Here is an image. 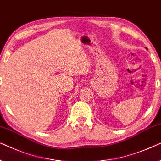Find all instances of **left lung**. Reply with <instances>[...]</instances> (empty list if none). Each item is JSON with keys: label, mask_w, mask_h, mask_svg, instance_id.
I'll use <instances>...</instances> for the list:
<instances>
[{"label": "left lung", "mask_w": 161, "mask_h": 161, "mask_svg": "<svg viewBox=\"0 0 161 161\" xmlns=\"http://www.w3.org/2000/svg\"><path fill=\"white\" fill-rule=\"evenodd\" d=\"M146 49H147V50H148V49H147V48H146Z\"/></svg>", "instance_id": "1"}]
</instances>
